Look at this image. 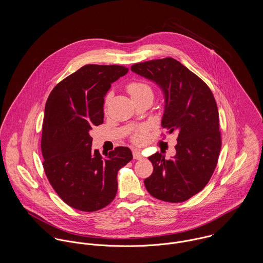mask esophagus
<instances>
[{
    "mask_svg": "<svg viewBox=\"0 0 263 263\" xmlns=\"http://www.w3.org/2000/svg\"><path fill=\"white\" fill-rule=\"evenodd\" d=\"M133 155H134V159H136V160H141L144 158L143 154L139 150L133 151Z\"/></svg>",
    "mask_w": 263,
    "mask_h": 263,
    "instance_id": "esophagus-1",
    "label": "esophagus"
}]
</instances>
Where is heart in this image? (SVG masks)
Returning <instances> with one entry per match:
<instances>
[{
	"mask_svg": "<svg viewBox=\"0 0 263 263\" xmlns=\"http://www.w3.org/2000/svg\"><path fill=\"white\" fill-rule=\"evenodd\" d=\"M126 90L128 92V94L130 95V97L134 99L141 97L142 95L146 94V93H152L150 86L144 82L141 81H134L130 82L127 86H126ZM148 139V133L145 128H140L138 130H136L133 136H132V140L135 144L141 145L144 144Z\"/></svg>",
	"mask_w": 263,
	"mask_h": 263,
	"instance_id": "b5f03b06",
	"label": "heart"
}]
</instances>
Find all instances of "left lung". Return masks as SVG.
<instances>
[{
	"label": "left lung",
	"mask_w": 263,
	"mask_h": 263,
	"mask_svg": "<svg viewBox=\"0 0 263 263\" xmlns=\"http://www.w3.org/2000/svg\"><path fill=\"white\" fill-rule=\"evenodd\" d=\"M132 71L156 82L164 91L166 105L162 127L177 136L176 155L149 157L154 166L145 186L152 196L182 202L210 181L222 146L219 111L210 87L172 58L134 64Z\"/></svg>",
	"instance_id": "1"
}]
</instances>
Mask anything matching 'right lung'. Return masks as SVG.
Listing matches in <instances>:
<instances>
[{"instance_id":"obj_1","label":"right lung","mask_w":263,"mask_h":263,"mask_svg":"<svg viewBox=\"0 0 263 263\" xmlns=\"http://www.w3.org/2000/svg\"><path fill=\"white\" fill-rule=\"evenodd\" d=\"M128 69L118 65H86L61 81L44 109L41 152L50 185L70 206L95 212L117 192V172L133 159L127 147L102 157L92 151L90 130L103 123L104 96Z\"/></svg>"}]
</instances>
